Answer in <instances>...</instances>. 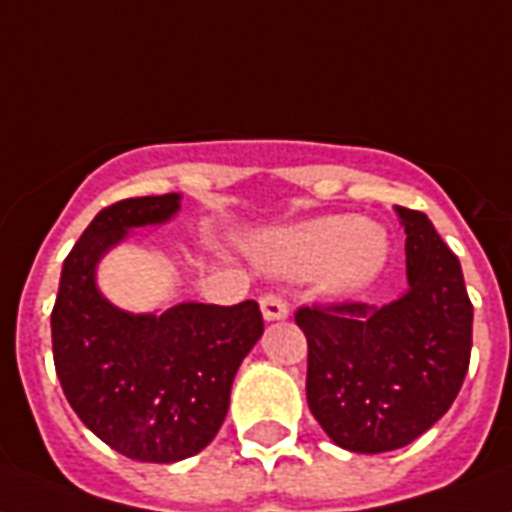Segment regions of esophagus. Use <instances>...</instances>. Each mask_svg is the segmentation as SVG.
I'll list each match as a JSON object with an SVG mask.
<instances>
[{
	"instance_id": "1",
	"label": "esophagus",
	"mask_w": 512,
	"mask_h": 512,
	"mask_svg": "<svg viewBox=\"0 0 512 512\" xmlns=\"http://www.w3.org/2000/svg\"><path fill=\"white\" fill-rule=\"evenodd\" d=\"M261 315L264 320H283L288 318V304H285L283 296H277V293H267V296H261Z\"/></svg>"
}]
</instances>
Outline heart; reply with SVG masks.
I'll use <instances>...</instances> for the list:
<instances>
[{
  "mask_svg": "<svg viewBox=\"0 0 512 512\" xmlns=\"http://www.w3.org/2000/svg\"><path fill=\"white\" fill-rule=\"evenodd\" d=\"M259 256L283 275L320 272L323 291L352 296L382 275L390 259V237L379 224L355 216H320L267 237Z\"/></svg>",
  "mask_w": 512,
  "mask_h": 512,
  "instance_id": "1",
  "label": "heart"
}]
</instances>
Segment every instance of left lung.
Segmentation results:
<instances>
[{
	"label": "left lung",
	"mask_w": 512,
	"mask_h": 512,
	"mask_svg": "<svg viewBox=\"0 0 512 512\" xmlns=\"http://www.w3.org/2000/svg\"><path fill=\"white\" fill-rule=\"evenodd\" d=\"M406 229L408 291L296 312L307 336V403L336 446L382 454L417 441L465 382L473 304L459 259L425 213L395 208Z\"/></svg>",
	"instance_id": "1"
}]
</instances>
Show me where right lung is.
<instances>
[{
  "label": "right lung",
  "mask_w": 512,
  "mask_h": 512,
  "mask_svg": "<svg viewBox=\"0 0 512 512\" xmlns=\"http://www.w3.org/2000/svg\"><path fill=\"white\" fill-rule=\"evenodd\" d=\"M178 205V194H160L98 213L63 261L50 318L63 395L87 430L136 462H178L205 449L227 417L237 368L264 334L251 299L133 315L98 291L104 253L130 229L170 221Z\"/></svg>",
  "instance_id": "add662e5"
}]
</instances>
